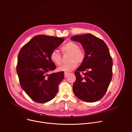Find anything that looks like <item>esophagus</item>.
I'll return each instance as SVG.
<instances>
[{"instance_id": "1", "label": "esophagus", "mask_w": 132, "mask_h": 132, "mask_svg": "<svg viewBox=\"0 0 132 132\" xmlns=\"http://www.w3.org/2000/svg\"><path fill=\"white\" fill-rule=\"evenodd\" d=\"M64 74H65V78H66V77H67V74H68V73H67V72H65Z\"/></svg>"}]
</instances>
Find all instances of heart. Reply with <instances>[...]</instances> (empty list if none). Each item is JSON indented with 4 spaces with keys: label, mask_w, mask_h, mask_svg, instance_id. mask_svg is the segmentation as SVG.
I'll return each mask as SVG.
<instances>
[{
    "label": "heart",
    "mask_w": 132,
    "mask_h": 132,
    "mask_svg": "<svg viewBox=\"0 0 132 132\" xmlns=\"http://www.w3.org/2000/svg\"><path fill=\"white\" fill-rule=\"evenodd\" d=\"M61 51L63 54H70L68 60L70 62L59 67L58 69L59 71L64 72L72 71L77 66L78 63H82L85 59V51L79 48V45L73 42H68L62 45L61 47ZM50 58L54 64L56 65H61L62 57L61 54L57 50H53L51 52Z\"/></svg>",
    "instance_id": "obj_1"
}]
</instances>
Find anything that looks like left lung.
Segmentation results:
<instances>
[{"mask_svg":"<svg viewBox=\"0 0 132 132\" xmlns=\"http://www.w3.org/2000/svg\"><path fill=\"white\" fill-rule=\"evenodd\" d=\"M71 40L81 43L86 54L75 72L73 92L84 102L98 101L105 94L112 78L113 61L109 48L102 39L90 34L74 36Z\"/></svg>","mask_w":132,"mask_h":132,"instance_id":"8db88e82","label":"left lung"}]
</instances>
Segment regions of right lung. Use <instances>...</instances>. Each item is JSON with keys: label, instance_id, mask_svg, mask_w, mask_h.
<instances>
[{"label": "right lung", "instance_id": "obj_1", "mask_svg": "<svg viewBox=\"0 0 132 132\" xmlns=\"http://www.w3.org/2000/svg\"><path fill=\"white\" fill-rule=\"evenodd\" d=\"M64 40L44 35H37L20 50L16 72L21 87L32 101L44 103L56 96L58 86L64 78V72L47 75L56 68L50 55Z\"/></svg>", "mask_w": 132, "mask_h": 132}]
</instances>
